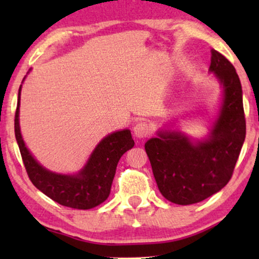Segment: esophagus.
I'll list each match as a JSON object with an SVG mask.
<instances>
[{
	"label": "esophagus",
	"instance_id": "34e87169",
	"mask_svg": "<svg viewBox=\"0 0 259 259\" xmlns=\"http://www.w3.org/2000/svg\"><path fill=\"white\" fill-rule=\"evenodd\" d=\"M150 126L146 122H138L133 128L134 137L139 138V139H143V138H146L148 134H150Z\"/></svg>",
	"mask_w": 259,
	"mask_h": 259
}]
</instances>
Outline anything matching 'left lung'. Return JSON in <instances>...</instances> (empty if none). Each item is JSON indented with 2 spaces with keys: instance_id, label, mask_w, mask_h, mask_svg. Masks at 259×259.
<instances>
[{
  "instance_id": "1",
  "label": "left lung",
  "mask_w": 259,
  "mask_h": 259,
  "mask_svg": "<svg viewBox=\"0 0 259 259\" xmlns=\"http://www.w3.org/2000/svg\"><path fill=\"white\" fill-rule=\"evenodd\" d=\"M208 72L223 88L208 136L199 140L178 130H159L158 137L145 144L159 191L178 205L199 203L219 192L231 179L245 140L243 91L235 67L211 49Z\"/></svg>"
}]
</instances>
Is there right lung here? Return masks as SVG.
I'll list each match as a JSON object with an SVG mask.
<instances>
[{
	"label": "right lung",
	"mask_w": 259,
	"mask_h": 259,
	"mask_svg": "<svg viewBox=\"0 0 259 259\" xmlns=\"http://www.w3.org/2000/svg\"><path fill=\"white\" fill-rule=\"evenodd\" d=\"M21 88L22 84L17 97L15 137L30 182L42 193L63 206L88 210L104 203L111 192L120 158L134 146L131 131L122 130L106 136L97 145L86 164L76 175L52 172L38 164L23 141L19 119Z\"/></svg>",
	"instance_id": "right-lung-1"
}]
</instances>
